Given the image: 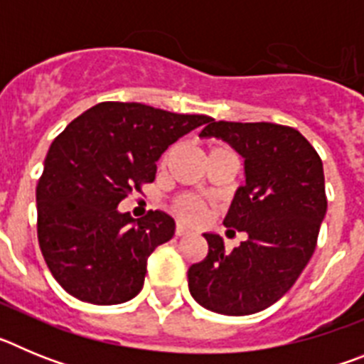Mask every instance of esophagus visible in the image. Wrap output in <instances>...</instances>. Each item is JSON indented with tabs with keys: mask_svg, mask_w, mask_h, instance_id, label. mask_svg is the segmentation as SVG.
<instances>
[{
	"mask_svg": "<svg viewBox=\"0 0 364 364\" xmlns=\"http://www.w3.org/2000/svg\"><path fill=\"white\" fill-rule=\"evenodd\" d=\"M189 230L186 226H182V224H176L175 228V235L176 237H184V235H188Z\"/></svg>",
	"mask_w": 364,
	"mask_h": 364,
	"instance_id": "1",
	"label": "esophagus"
}]
</instances>
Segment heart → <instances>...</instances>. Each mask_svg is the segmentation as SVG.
I'll list each match as a JSON object with an SVG mask.
<instances>
[{
	"label": "heart",
	"mask_w": 364,
	"mask_h": 364,
	"mask_svg": "<svg viewBox=\"0 0 364 364\" xmlns=\"http://www.w3.org/2000/svg\"><path fill=\"white\" fill-rule=\"evenodd\" d=\"M213 149H218V147H213ZM171 154H173V147H169V149L162 154V159H160V167H162V169L169 164ZM173 210H175V213L178 215L182 220L195 222L202 217L204 205H202V202L198 200L197 197H193V195H180V197L173 202Z\"/></svg>",
	"instance_id": "b5f03b06"
}]
</instances>
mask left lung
I'll use <instances>...</instances> for the list:
<instances>
[{"label":"left lung","instance_id":"left-lung-1","mask_svg":"<svg viewBox=\"0 0 364 364\" xmlns=\"http://www.w3.org/2000/svg\"><path fill=\"white\" fill-rule=\"evenodd\" d=\"M200 136L220 138L242 154L246 184L224 226L246 231L247 240L228 253L218 235L204 233L210 250L188 269L189 291L205 310L257 314L290 290L314 255L328 205L323 162L288 125L211 118Z\"/></svg>","mask_w":364,"mask_h":364}]
</instances>
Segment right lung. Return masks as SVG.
<instances>
[{
	"mask_svg": "<svg viewBox=\"0 0 364 364\" xmlns=\"http://www.w3.org/2000/svg\"><path fill=\"white\" fill-rule=\"evenodd\" d=\"M210 120L102 102L54 138L36 188L38 242L67 294L120 304L142 290L147 259L175 235V220L164 211L134 220L118 204L153 182L167 147Z\"/></svg>",
	"mask_w": 364,
	"mask_h": 364,
	"instance_id": "add662e5",
	"label": "right lung"
}]
</instances>
